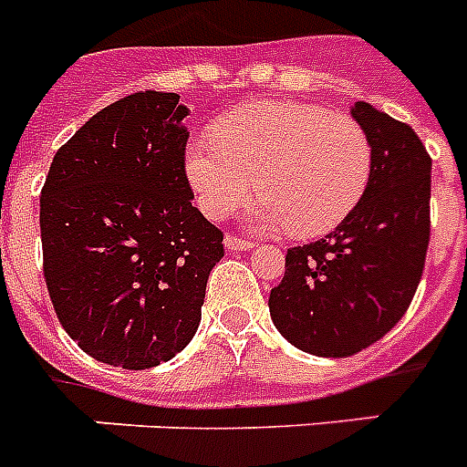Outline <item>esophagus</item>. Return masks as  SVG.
<instances>
[{"instance_id": "1", "label": "esophagus", "mask_w": 467, "mask_h": 467, "mask_svg": "<svg viewBox=\"0 0 467 467\" xmlns=\"http://www.w3.org/2000/svg\"><path fill=\"white\" fill-rule=\"evenodd\" d=\"M254 246L252 240L237 237V234H225V249L227 252H249Z\"/></svg>"}]
</instances>
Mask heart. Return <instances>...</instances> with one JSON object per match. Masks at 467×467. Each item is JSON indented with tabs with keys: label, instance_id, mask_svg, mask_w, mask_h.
Returning a JSON list of instances; mask_svg holds the SVG:
<instances>
[{
	"label": "heart",
	"instance_id": "b5f03b06",
	"mask_svg": "<svg viewBox=\"0 0 467 467\" xmlns=\"http://www.w3.org/2000/svg\"><path fill=\"white\" fill-rule=\"evenodd\" d=\"M184 172L201 211L225 218L254 189L246 223L295 237L343 225L371 177L369 136L352 117L302 102L259 100L223 115L213 139L184 150Z\"/></svg>",
	"mask_w": 467,
	"mask_h": 467
}]
</instances>
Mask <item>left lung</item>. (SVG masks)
<instances>
[{"instance_id":"1","label":"left lung","mask_w":467,"mask_h":467,"mask_svg":"<svg viewBox=\"0 0 467 467\" xmlns=\"http://www.w3.org/2000/svg\"><path fill=\"white\" fill-rule=\"evenodd\" d=\"M371 143V177L350 218L324 240L287 249L268 297L295 348L350 358L384 338L410 306L430 246L431 158L405 122L355 102Z\"/></svg>"}]
</instances>
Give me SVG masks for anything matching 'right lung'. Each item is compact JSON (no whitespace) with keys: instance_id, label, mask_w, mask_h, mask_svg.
I'll use <instances>...</instances> for the list:
<instances>
[{"instance_id":"add662e5","label":"right lung","mask_w":467,"mask_h":467,"mask_svg":"<svg viewBox=\"0 0 467 467\" xmlns=\"http://www.w3.org/2000/svg\"><path fill=\"white\" fill-rule=\"evenodd\" d=\"M189 109L139 90L83 124L40 192L43 273L55 314L86 355L148 369L194 338L223 233L192 206Z\"/></svg>"}]
</instances>
